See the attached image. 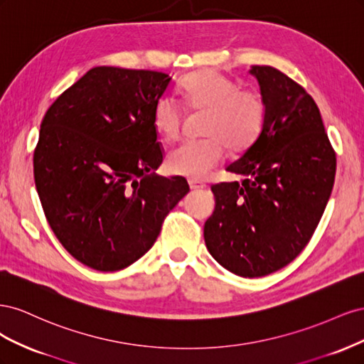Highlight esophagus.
Segmentation results:
<instances>
[{"label":"esophagus","mask_w":364,"mask_h":364,"mask_svg":"<svg viewBox=\"0 0 364 364\" xmlns=\"http://www.w3.org/2000/svg\"><path fill=\"white\" fill-rule=\"evenodd\" d=\"M188 185L191 190H202L206 186V183L203 181H199V179H188Z\"/></svg>","instance_id":"1"}]
</instances>
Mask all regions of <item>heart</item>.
I'll list each match as a JSON object with an SVG mask.
<instances>
[{
  "mask_svg": "<svg viewBox=\"0 0 364 364\" xmlns=\"http://www.w3.org/2000/svg\"><path fill=\"white\" fill-rule=\"evenodd\" d=\"M182 103L193 112H205L199 139H185L168 153V168L200 179L225 159L226 144L241 150L257 139L266 119V103L259 92L241 90L235 80L218 71L186 75L178 86ZM153 127L164 139L181 134L182 109L176 98L161 95L153 106Z\"/></svg>",
  "mask_w": 364,
  "mask_h": 364,
  "instance_id": "obj_1",
  "label": "heart"
}]
</instances>
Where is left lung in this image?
<instances>
[{
  "label": "left lung",
  "instance_id": "1",
  "mask_svg": "<svg viewBox=\"0 0 364 364\" xmlns=\"http://www.w3.org/2000/svg\"><path fill=\"white\" fill-rule=\"evenodd\" d=\"M266 103L257 139L226 170L238 182L211 186L215 209L203 228L209 253L243 278L291 262L311 240L333 191L336 151L311 95L279 70L255 65Z\"/></svg>",
  "mask_w": 364,
  "mask_h": 364
}]
</instances>
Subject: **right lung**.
Listing matches in <instances>:
<instances>
[{
  "label": "right lung",
  "instance_id": "right-lung-1",
  "mask_svg": "<svg viewBox=\"0 0 364 364\" xmlns=\"http://www.w3.org/2000/svg\"><path fill=\"white\" fill-rule=\"evenodd\" d=\"M171 77L95 67L43 117L33 174L43 214L60 245L85 266L121 270L155 243L164 218L190 191L162 178L153 106Z\"/></svg>",
  "mask_w": 364,
  "mask_h": 364
}]
</instances>
